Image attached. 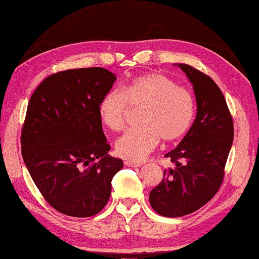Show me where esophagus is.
I'll return each mask as SVG.
<instances>
[{
  "label": "esophagus",
  "mask_w": 259,
  "mask_h": 259,
  "mask_svg": "<svg viewBox=\"0 0 259 259\" xmlns=\"http://www.w3.org/2000/svg\"><path fill=\"white\" fill-rule=\"evenodd\" d=\"M125 165L130 167H139L141 166L142 163L141 162H134V160H125Z\"/></svg>",
  "instance_id": "esophagus-1"
}]
</instances>
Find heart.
Listing matches in <instances>:
<instances>
[{"label":"heart","mask_w":259,"mask_h":259,"mask_svg":"<svg viewBox=\"0 0 259 259\" xmlns=\"http://www.w3.org/2000/svg\"><path fill=\"white\" fill-rule=\"evenodd\" d=\"M128 104L142 107L139 121L116 142L117 154L141 160L155 149L160 139L171 142L188 132L195 118V99L187 88L167 75L152 72L131 80L121 91H110L99 104L100 118L114 132L125 127Z\"/></svg>","instance_id":"1"}]
</instances>
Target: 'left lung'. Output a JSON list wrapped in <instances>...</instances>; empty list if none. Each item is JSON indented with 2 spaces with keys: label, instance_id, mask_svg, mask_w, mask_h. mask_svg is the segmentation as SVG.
I'll list each match as a JSON object with an SVG mask.
<instances>
[{
  "label": "left lung",
  "instance_id": "1",
  "mask_svg": "<svg viewBox=\"0 0 259 259\" xmlns=\"http://www.w3.org/2000/svg\"><path fill=\"white\" fill-rule=\"evenodd\" d=\"M192 82L197 113L187 134L167 152L176 164L164 169L149 201L164 217H182L205 205L218 192L230 154L234 128L225 96L212 79L187 64H178Z\"/></svg>",
  "mask_w": 259,
  "mask_h": 259
}]
</instances>
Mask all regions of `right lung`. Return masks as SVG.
<instances>
[{
    "mask_svg": "<svg viewBox=\"0 0 259 259\" xmlns=\"http://www.w3.org/2000/svg\"><path fill=\"white\" fill-rule=\"evenodd\" d=\"M116 75L103 67L57 72L29 99L22 130V155L34 184L55 210L92 217L111 195L124 166L111 157L99 104Z\"/></svg>",
    "mask_w": 259,
    "mask_h": 259,
    "instance_id": "obj_1",
    "label": "right lung"
}]
</instances>
